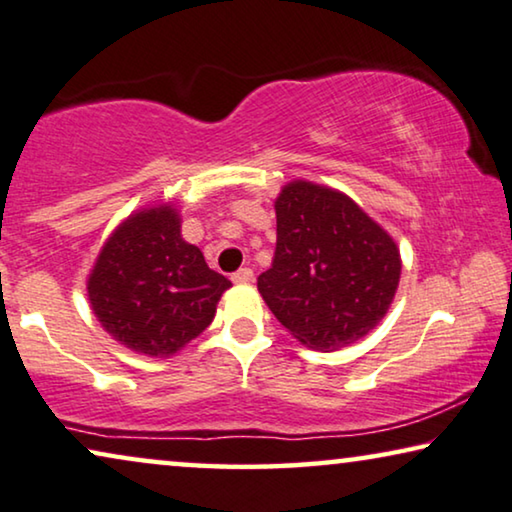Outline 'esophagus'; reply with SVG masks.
I'll use <instances>...</instances> for the list:
<instances>
[{
    "instance_id": "esophagus-1",
    "label": "esophagus",
    "mask_w": 512,
    "mask_h": 512,
    "mask_svg": "<svg viewBox=\"0 0 512 512\" xmlns=\"http://www.w3.org/2000/svg\"><path fill=\"white\" fill-rule=\"evenodd\" d=\"M253 278H255V273H253V269H248V266H246V269H239V271H236L234 276H232V280H234L236 285H248V283H253Z\"/></svg>"
}]
</instances>
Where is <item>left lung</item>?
Returning a JSON list of instances; mask_svg holds the SVG:
<instances>
[{
	"label": "left lung",
	"mask_w": 512,
	"mask_h": 512,
	"mask_svg": "<svg viewBox=\"0 0 512 512\" xmlns=\"http://www.w3.org/2000/svg\"><path fill=\"white\" fill-rule=\"evenodd\" d=\"M276 255L257 290L306 348L357 343L390 311L401 278L397 243L348 194L311 181L276 197Z\"/></svg>",
	"instance_id": "left-lung-1"
}]
</instances>
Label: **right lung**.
Listing matches in <instances>:
<instances>
[{"mask_svg": "<svg viewBox=\"0 0 512 512\" xmlns=\"http://www.w3.org/2000/svg\"><path fill=\"white\" fill-rule=\"evenodd\" d=\"M232 283L208 269L167 204L134 211L113 229L88 276L92 313L132 352L171 357L211 325Z\"/></svg>", "mask_w": 512, "mask_h": 512, "instance_id": "right-lung-1", "label": "right lung"}]
</instances>
